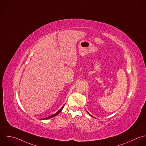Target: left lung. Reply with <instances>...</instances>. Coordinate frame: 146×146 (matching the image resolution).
I'll return each mask as SVG.
<instances>
[{
  "label": "left lung",
  "instance_id": "left-lung-1",
  "mask_svg": "<svg viewBox=\"0 0 146 146\" xmlns=\"http://www.w3.org/2000/svg\"><path fill=\"white\" fill-rule=\"evenodd\" d=\"M86 112H87V113H88V114H89V115H90V116H91V117H93V116H92V115H90V114H89V113H88V111H86Z\"/></svg>",
  "mask_w": 146,
  "mask_h": 146
}]
</instances>
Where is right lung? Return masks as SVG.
I'll use <instances>...</instances> for the list:
<instances>
[{
    "label": "right lung",
    "instance_id": "1",
    "mask_svg": "<svg viewBox=\"0 0 146 146\" xmlns=\"http://www.w3.org/2000/svg\"><path fill=\"white\" fill-rule=\"evenodd\" d=\"M64 106L63 107H62L57 113H56L55 114H53V115H50V116H49V117H46V118H42V119H49V118H52V117H55V116H56V115H57L58 114H59V113L62 110V109L64 108Z\"/></svg>",
    "mask_w": 146,
    "mask_h": 146
}]
</instances>
